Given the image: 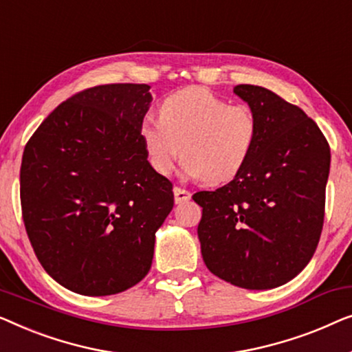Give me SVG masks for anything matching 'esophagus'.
<instances>
[{
    "label": "esophagus",
    "mask_w": 352,
    "mask_h": 352,
    "mask_svg": "<svg viewBox=\"0 0 352 352\" xmlns=\"http://www.w3.org/2000/svg\"><path fill=\"white\" fill-rule=\"evenodd\" d=\"M174 196H175V202H177V204H183V202L190 201L191 192L188 191V190H185V188L175 186V188H174Z\"/></svg>",
    "instance_id": "esophagus-1"
}]
</instances>
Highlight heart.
Here are the masks:
<instances>
[{
  "instance_id": "b5f03b06",
  "label": "heart",
  "mask_w": 352,
  "mask_h": 352,
  "mask_svg": "<svg viewBox=\"0 0 352 352\" xmlns=\"http://www.w3.org/2000/svg\"><path fill=\"white\" fill-rule=\"evenodd\" d=\"M138 137L151 169L169 175L183 153V170L221 185L244 170L258 138L247 105H230L204 87H186L161 103L160 120L148 116Z\"/></svg>"
}]
</instances>
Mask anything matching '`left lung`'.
Listing matches in <instances>:
<instances>
[{
    "label": "left lung",
    "instance_id": "8db88e82",
    "mask_svg": "<svg viewBox=\"0 0 352 352\" xmlns=\"http://www.w3.org/2000/svg\"><path fill=\"white\" fill-rule=\"evenodd\" d=\"M258 122L250 161L202 207L201 254L212 274L249 290L274 289L313 258L324 225L330 146L301 108L260 86L239 84Z\"/></svg>",
    "mask_w": 352,
    "mask_h": 352
}]
</instances>
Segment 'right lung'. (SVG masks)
Instances as JSON below:
<instances>
[{
  "label": "right lung",
  "mask_w": 352,
  "mask_h": 352,
  "mask_svg": "<svg viewBox=\"0 0 352 352\" xmlns=\"http://www.w3.org/2000/svg\"><path fill=\"white\" fill-rule=\"evenodd\" d=\"M148 84L78 92L41 122L21 167L22 217L46 273L87 296L115 295L148 274L155 234L174 207L138 126Z\"/></svg>",
  "instance_id": "obj_1"
}]
</instances>
